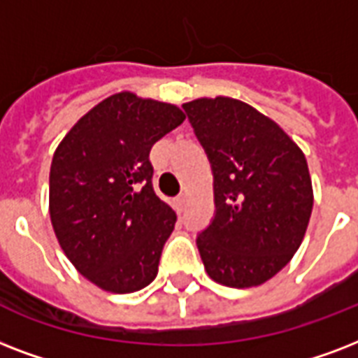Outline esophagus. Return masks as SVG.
<instances>
[{"instance_id":"esophagus-1","label":"esophagus","mask_w":358,"mask_h":358,"mask_svg":"<svg viewBox=\"0 0 358 358\" xmlns=\"http://www.w3.org/2000/svg\"><path fill=\"white\" fill-rule=\"evenodd\" d=\"M173 207H176L177 213H182V210H185V207H187V196H185V194L177 196V198L173 199Z\"/></svg>"}]
</instances>
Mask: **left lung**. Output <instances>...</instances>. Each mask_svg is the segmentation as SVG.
Listing matches in <instances>:
<instances>
[{
    "mask_svg": "<svg viewBox=\"0 0 358 358\" xmlns=\"http://www.w3.org/2000/svg\"><path fill=\"white\" fill-rule=\"evenodd\" d=\"M213 168L215 218L198 235L210 278L265 284L292 262L314 207L308 164L273 119L231 96L182 104Z\"/></svg>",
    "mask_w": 358,
    "mask_h": 358,
    "instance_id": "8db88e82",
    "label": "left lung"
}]
</instances>
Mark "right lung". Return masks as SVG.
<instances>
[{
  "mask_svg": "<svg viewBox=\"0 0 358 358\" xmlns=\"http://www.w3.org/2000/svg\"><path fill=\"white\" fill-rule=\"evenodd\" d=\"M181 108L121 91L76 121L50 166V220L65 256L108 293L159 273L177 215L155 194L149 153L185 121Z\"/></svg>",
  "mask_w": 358,
  "mask_h": 358,
  "instance_id": "right-lung-1",
  "label": "right lung"
}]
</instances>
